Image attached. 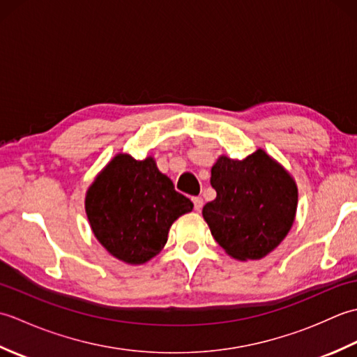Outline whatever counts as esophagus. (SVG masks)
<instances>
[{
  "mask_svg": "<svg viewBox=\"0 0 357 357\" xmlns=\"http://www.w3.org/2000/svg\"><path fill=\"white\" fill-rule=\"evenodd\" d=\"M193 201V206H195V210L196 211H201L202 206H204V199L201 198V196H195V198H192Z\"/></svg>",
  "mask_w": 357,
  "mask_h": 357,
  "instance_id": "1",
  "label": "esophagus"
}]
</instances>
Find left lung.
Returning a JSON list of instances; mask_svg holds the SVG:
<instances>
[{
  "label": "left lung",
  "mask_w": 357,
  "mask_h": 357,
  "mask_svg": "<svg viewBox=\"0 0 357 357\" xmlns=\"http://www.w3.org/2000/svg\"><path fill=\"white\" fill-rule=\"evenodd\" d=\"M210 184L216 199L204 206L202 216L215 241L234 259H261L290 231L298 187L262 149L242 161L219 156Z\"/></svg>",
  "instance_id": "left-lung-1"
}]
</instances>
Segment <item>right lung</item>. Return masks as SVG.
Here are the masks:
<instances>
[{
    "label": "right lung",
    "instance_id": "right-lung-1",
    "mask_svg": "<svg viewBox=\"0 0 357 357\" xmlns=\"http://www.w3.org/2000/svg\"><path fill=\"white\" fill-rule=\"evenodd\" d=\"M193 204L174 190L149 156L119 153L98 174L86 195V213L100 244L126 264H146L161 252L176 219Z\"/></svg>",
    "mask_w": 357,
    "mask_h": 357
}]
</instances>
